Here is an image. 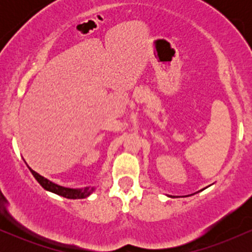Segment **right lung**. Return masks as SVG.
Returning a JSON list of instances; mask_svg holds the SVG:
<instances>
[{
  "mask_svg": "<svg viewBox=\"0 0 252 252\" xmlns=\"http://www.w3.org/2000/svg\"><path fill=\"white\" fill-rule=\"evenodd\" d=\"M30 168V167H28ZM30 170L33 174L34 178L36 179V181L39 182L40 185L45 189L46 190H50L52 193H56L58 195H62L63 198H67V199H84V198H88V196L94 192V189H90V187H85V189H67V187H63L59 186V185L54 184L48 180V179L43 178L40 174H37L36 172H34L33 169L30 168Z\"/></svg>",
  "mask_w": 252,
  "mask_h": 252,
  "instance_id": "add662e5",
  "label": "right lung"
}]
</instances>
